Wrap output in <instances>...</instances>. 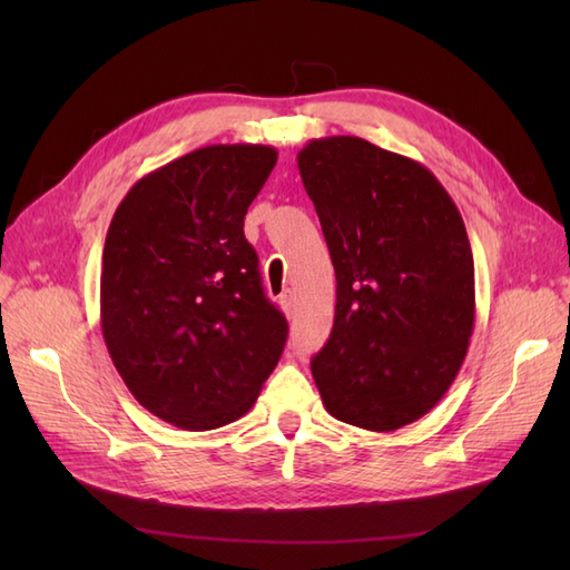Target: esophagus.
I'll use <instances>...</instances> for the list:
<instances>
[{
  "label": "esophagus",
  "mask_w": 570,
  "mask_h": 570,
  "mask_svg": "<svg viewBox=\"0 0 570 570\" xmlns=\"http://www.w3.org/2000/svg\"><path fill=\"white\" fill-rule=\"evenodd\" d=\"M278 306H282V311L286 313H294V306H296V301H294V294L292 292H286V294H282L278 296Z\"/></svg>",
  "instance_id": "34e87169"
}]
</instances>
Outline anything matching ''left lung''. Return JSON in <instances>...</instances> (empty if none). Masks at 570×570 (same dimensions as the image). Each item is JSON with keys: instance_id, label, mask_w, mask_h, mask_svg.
<instances>
[{"instance_id": "8db88e82", "label": "left lung", "mask_w": 570, "mask_h": 570, "mask_svg": "<svg viewBox=\"0 0 570 570\" xmlns=\"http://www.w3.org/2000/svg\"><path fill=\"white\" fill-rule=\"evenodd\" d=\"M298 171L328 242L335 321L311 372L328 414L396 431L441 402L475 325V266L426 166L360 137L311 139Z\"/></svg>"}]
</instances>
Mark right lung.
<instances>
[{"instance_id":"add662e5","label":"right lung","mask_w":570,"mask_h":570,"mask_svg":"<svg viewBox=\"0 0 570 570\" xmlns=\"http://www.w3.org/2000/svg\"><path fill=\"white\" fill-rule=\"evenodd\" d=\"M276 149L213 144L139 178L107 229L102 337L137 402L186 431L257 402L288 325L264 296L245 215Z\"/></svg>"}]
</instances>
